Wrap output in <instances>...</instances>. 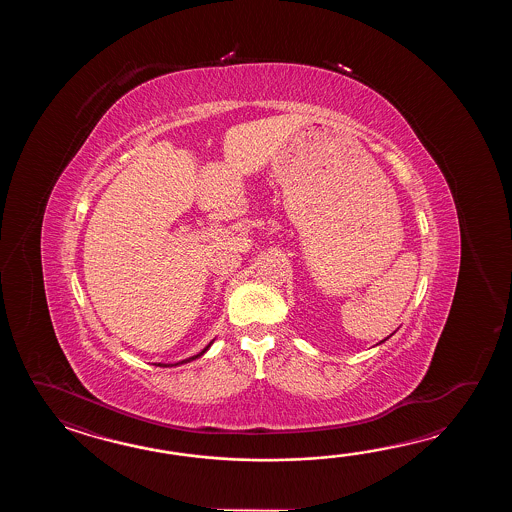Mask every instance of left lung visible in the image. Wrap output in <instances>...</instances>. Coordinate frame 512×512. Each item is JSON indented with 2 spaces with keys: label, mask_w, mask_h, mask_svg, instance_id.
Wrapping results in <instances>:
<instances>
[{
  "label": "left lung",
  "mask_w": 512,
  "mask_h": 512,
  "mask_svg": "<svg viewBox=\"0 0 512 512\" xmlns=\"http://www.w3.org/2000/svg\"><path fill=\"white\" fill-rule=\"evenodd\" d=\"M393 335V333H392ZM392 335H390V337H392ZM384 340H386V338H384ZM384 340H381V342H379V344H382V342H384Z\"/></svg>",
  "instance_id": "8db88e82"
}]
</instances>
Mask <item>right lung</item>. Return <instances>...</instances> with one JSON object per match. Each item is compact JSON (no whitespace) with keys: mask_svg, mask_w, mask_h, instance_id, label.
Returning a JSON list of instances; mask_svg holds the SVG:
<instances>
[{"mask_svg":"<svg viewBox=\"0 0 512 512\" xmlns=\"http://www.w3.org/2000/svg\"><path fill=\"white\" fill-rule=\"evenodd\" d=\"M214 344V340L208 344V346H205V348L201 349L197 355H194V357H188V359L185 360H179V362H175V364H163V362H159L157 366H161V368H172V366H181V364H188V362H192V360L199 359V357H203L205 353H207L208 349H210V346Z\"/></svg>","mask_w":512,"mask_h":512,"instance_id":"1","label":"right lung"}]
</instances>
